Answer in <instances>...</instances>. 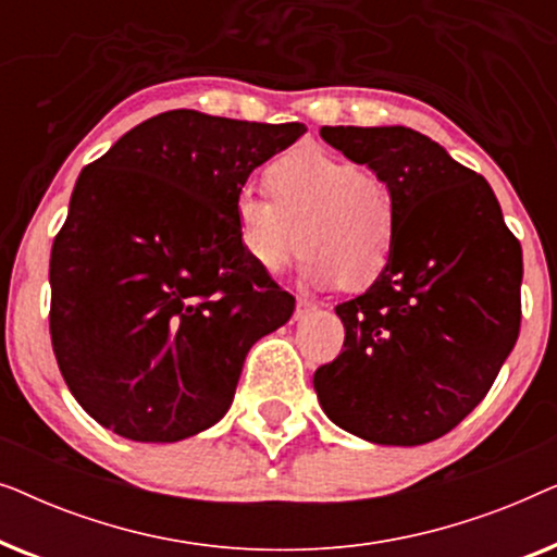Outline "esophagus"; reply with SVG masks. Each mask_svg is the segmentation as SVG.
Returning <instances> with one entry per match:
<instances>
[{"instance_id":"34e87169","label":"esophagus","mask_w":557,"mask_h":557,"mask_svg":"<svg viewBox=\"0 0 557 557\" xmlns=\"http://www.w3.org/2000/svg\"><path fill=\"white\" fill-rule=\"evenodd\" d=\"M314 309H317V304H314V301H309V299H301V296H299V299H296L294 319H296V322H299V319H304V317L309 314V311H314Z\"/></svg>"}]
</instances>
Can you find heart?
<instances>
[{
	"mask_svg": "<svg viewBox=\"0 0 557 557\" xmlns=\"http://www.w3.org/2000/svg\"><path fill=\"white\" fill-rule=\"evenodd\" d=\"M265 182L273 197L243 187L233 202L238 243L258 269L281 273L304 246V281L317 288L362 292L383 276L398 227L385 182L311 141L273 159Z\"/></svg>",
	"mask_w": 557,
	"mask_h": 557,
	"instance_id": "b5f03b06",
	"label": "heart"
}]
</instances>
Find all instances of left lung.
<instances>
[{
    "label": "left lung",
    "mask_w": 557,
    "mask_h": 557,
    "mask_svg": "<svg viewBox=\"0 0 557 557\" xmlns=\"http://www.w3.org/2000/svg\"><path fill=\"white\" fill-rule=\"evenodd\" d=\"M395 202L383 276L339 304L345 349L314 372L332 423L383 446L456 429L490 393L520 334L522 248L490 182L406 126H322Z\"/></svg>",
    "instance_id": "8db88e82"
}]
</instances>
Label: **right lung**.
Returning <instances> with one entry per match:
<instances>
[{"instance_id": "obj_1", "label": "right lung", "mask_w": 557, "mask_h": 557, "mask_svg": "<svg viewBox=\"0 0 557 557\" xmlns=\"http://www.w3.org/2000/svg\"><path fill=\"white\" fill-rule=\"evenodd\" d=\"M304 132L177 109L81 172L52 243L50 337L103 429L172 444L227 413L248 349L294 314L240 248L233 202Z\"/></svg>"}]
</instances>
